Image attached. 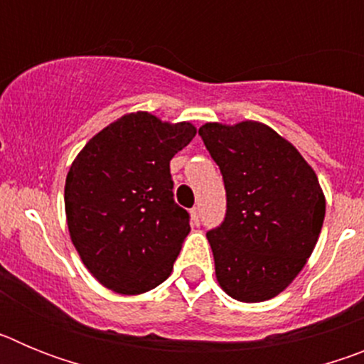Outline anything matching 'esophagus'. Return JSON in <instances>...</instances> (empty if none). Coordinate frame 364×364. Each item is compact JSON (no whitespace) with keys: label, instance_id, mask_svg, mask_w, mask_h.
<instances>
[{"label":"esophagus","instance_id":"34e87169","mask_svg":"<svg viewBox=\"0 0 364 364\" xmlns=\"http://www.w3.org/2000/svg\"><path fill=\"white\" fill-rule=\"evenodd\" d=\"M191 220L195 226H198V224H200V208H198V205H195V208L191 210Z\"/></svg>","mask_w":364,"mask_h":364}]
</instances>
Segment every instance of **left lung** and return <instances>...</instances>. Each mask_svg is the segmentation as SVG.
<instances>
[{"label":"left lung","instance_id":"1","mask_svg":"<svg viewBox=\"0 0 364 364\" xmlns=\"http://www.w3.org/2000/svg\"><path fill=\"white\" fill-rule=\"evenodd\" d=\"M226 188V217L208 231L220 288L242 302L286 290L323 228V189L288 140L259 122L198 129Z\"/></svg>","mask_w":364,"mask_h":364}]
</instances>
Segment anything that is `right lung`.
<instances>
[{"label":"right lung","mask_w":364,"mask_h":364,"mask_svg":"<svg viewBox=\"0 0 364 364\" xmlns=\"http://www.w3.org/2000/svg\"><path fill=\"white\" fill-rule=\"evenodd\" d=\"M197 134L131 112L85 144L65 180L70 240L98 282L122 295L153 290L171 275L189 233V213L173 198L169 162Z\"/></svg>","instance_id":"right-lung-1"}]
</instances>
